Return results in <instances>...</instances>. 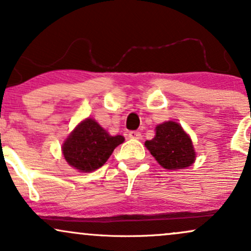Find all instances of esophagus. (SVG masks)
Masks as SVG:
<instances>
[{
  "label": "esophagus",
  "mask_w": 251,
  "mask_h": 251,
  "mask_svg": "<svg viewBox=\"0 0 251 251\" xmlns=\"http://www.w3.org/2000/svg\"><path fill=\"white\" fill-rule=\"evenodd\" d=\"M128 137H129V139L138 140V139H140V138H142V133H140L139 131H131L128 133Z\"/></svg>",
  "instance_id": "obj_1"
}]
</instances>
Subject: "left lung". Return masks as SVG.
Wrapping results in <instances>:
<instances>
[{"mask_svg": "<svg viewBox=\"0 0 251 251\" xmlns=\"http://www.w3.org/2000/svg\"><path fill=\"white\" fill-rule=\"evenodd\" d=\"M145 146L166 170L186 169L196 160L191 138L179 124L171 120L157 125L154 138L146 140Z\"/></svg>", "mask_w": 251, "mask_h": 251, "instance_id": "1", "label": "left lung"}]
</instances>
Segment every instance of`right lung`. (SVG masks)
Here are the masks:
<instances>
[{
	"label": "right lung",
	"instance_id": "obj_1",
	"mask_svg": "<svg viewBox=\"0 0 251 251\" xmlns=\"http://www.w3.org/2000/svg\"><path fill=\"white\" fill-rule=\"evenodd\" d=\"M124 140L123 135L112 137L96 120L87 118L62 144V153L72 168L80 172H92L101 168Z\"/></svg>",
	"mask_w": 251,
	"mask_h": 251
}]
</instances>
